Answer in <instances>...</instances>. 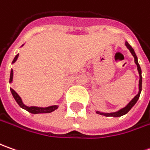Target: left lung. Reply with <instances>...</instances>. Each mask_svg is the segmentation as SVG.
I'll return each mask as SVG.
<instances>
[{
	"instance_id": "8db88e82",
	"label": "left lung",
	"mask_w": 150,
	"mask_h": 150,
	"mask_svg": "<svg viewBox=\"0 0 150 150\" xmlns=\"http://www.w3.org/2000/svg\"><path fill=\"white\" fill-rule=\"evenodd\" d=\"M125 45H126V47L129 49V51L131 52V53L132 55L134 56V62L136 63V65H137V67H138V71H139V93L137 94V95L132 99V100L130 101V103L127 105V106L124 108H122L121 110H119L118 112H111V113H103V112H97L98 113H99V114H102V115H105V116H108V117H110V116H112V117H120V116H122V115H124V114H126L127 112L129 111L130 109L133 108V106L136 103H137V101L139 99V95H140V93H141V90H142V75H141V68H140V66H139V62H138V58H137V56H136L135 52H134V49L132 48V47L130 46L129 44L127 42H125Z\"/></svg>"
}]
</instances>
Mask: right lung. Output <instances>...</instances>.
Instances as JSON below:
<instances>
[{
    "instance_id": "obj_1",
    "label": "right lung",
    "mask_w": 150,
    "mask_h": 150,
    "mask_svg": "<svg viewBox=\"0 0 150 150\" xmlns=\"http://www.w3.org/2000/svg\"><path fill=\"white\" fill-rule=\"evenodd\" d=\"M18 55L17 54L16 57H15L14 60L12 62H15L16 59H17V57H18ZM12 78H13V70H11V76H10V83L12 81ZM11 89V93H12V95L14 97L15 100L16 101V103L19 104V106L21 108H24V109H26V111H28L29 112H32V113H42V112H52V111H54L55 109H57V106H51L48 107V108H38V107H27L26 106L25 104H23V103H22V101L21 99L20 96L18 95L16 92H15L14 90L12 89V88H10Z\"/></svg>"
}]
</instances>
